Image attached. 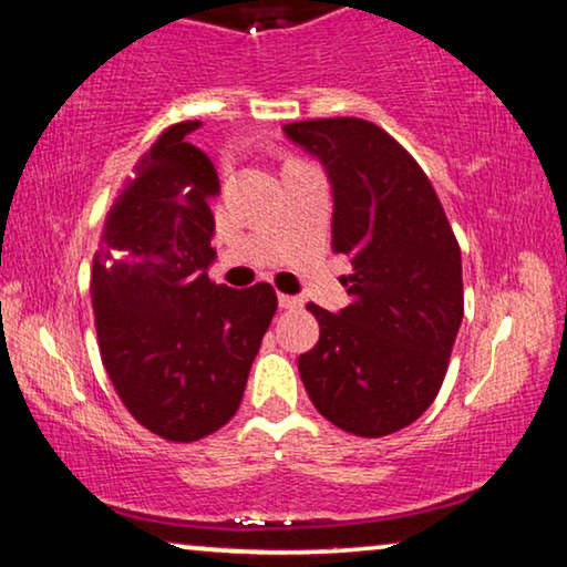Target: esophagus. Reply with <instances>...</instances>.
Wrapping results in <instances>:
<instances>
[{"instance_id": "esophagus-1", "label": "esophagus", "mask_w": 567, "mask_h": 567, "mask_svg": "<svg viewBox=\"0 0 567 567\" xmlns=\"http://www.w3.org/2000/svg\"><path fill=\"white\" fill-rule=\"evenodd\" d=\"M277 302H280V308L285 310L300 308V298H295V295H277Z\"/></svg>"}]
</instances>
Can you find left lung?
Wrapping results in <instances>:
<instances>
[{
	"mask_svg": "<svg viewBox=\"0 0 567 567\" xmlns=\"http://www.w3.org/2000/svg\"><path fill=\"white\" fill-rule=\"evenodd\" d=\"M333 185V251L351 257V306L316 302L320 338L298 359L316 410L336 427L382 437L441 392L463 320L461 247L415 157L357 116L282 126Z\"/></svg>",
	"mask_w": 567,
	"mask_h": 567,
	"instance_id": "left-lung-1",
	"label": "left lung"
}]
</instances>
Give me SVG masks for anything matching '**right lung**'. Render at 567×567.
<instances>
[{
    "label": "right lung",
    "instance_id": "1",
    "mask_svg": "<svg viewBox=\"0 0 567 567\" xmlns=\"http://www.w3.org/2000/svg\"><path fill=\"white\" fill-rule=\"evenodd\" d=\"M167 126L109 208L91 275L101 361L132 417L165 441H200L239 410L261 336L277 310L272 285H216L210 198L216 167Z\"/></svg>",
    "mask_w": 567,
    "mask_h": 567
}]
</instances>
